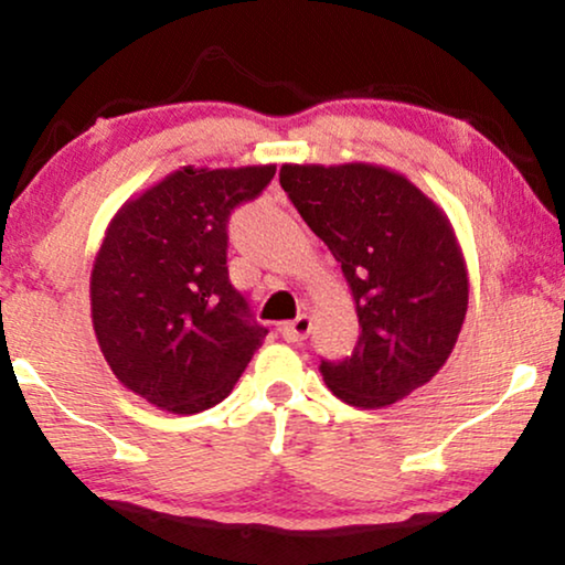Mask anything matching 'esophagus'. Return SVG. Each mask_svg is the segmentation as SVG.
<instances>
[{"label": "esophagus", "mask_w": 565, "mask_h": 565, "mask_svg": "<svg viewBox=\"0 0 565 565\" xmlns=\"http://www.w3.org/2000/svg\"><path fill=\"white\" fill-rule=\"evenodd\" d=\"M310 330H312V318H310V315H299L297 320L284 322L281 335L287 338L289 343H302L305 338L310 335Z\"/></svg>", "instance_id": "esophagus-1"}]
</instances>
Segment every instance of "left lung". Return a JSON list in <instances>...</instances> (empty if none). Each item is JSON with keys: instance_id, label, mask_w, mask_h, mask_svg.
I'll use <instances>...</instances> for the list:
<instances>
[{"instance_id": "obj_1", "label": "left lung", "mask_w": 565, "mask_h": 565, "mask_svg": "<svg viewBox=\"0 0 565 565\" xmlns=\"http://www.w3.org/2000/svg\"><path fill=\"white\" fill-rule=\"evenodd\" d=\"M278 178L356 302L359 341L343 361H322V380L356 408L403 401L445 366L468 312V266L447 214L382 164H281Z\"/></svg>"}]
</instances>
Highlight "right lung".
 <instances>
[{"label": "right lung", "mask_w": 565, "mask_h": 565, "mask_svg": "<svg viewBox=\"0 0 565 565\" xmlns=\"http://www.w3.org/2000/svg\"><path fill=\"white\" fill-rule=\"evenodd\" d=\"M276 164L180 168L118 209L89 276L93 328L124 387L191 416L222 403L268 330L230 284L227 222Z\"/></svg>", "instance_id": "right-lung-1"}]
</instances>
